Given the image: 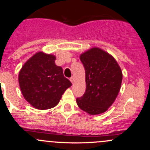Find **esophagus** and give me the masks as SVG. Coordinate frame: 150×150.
I'll use <instances>...</instances> for the list:
<instances>
[{
  "label": "esophagus",
  "instance_id": "1",
  "mask_svg": "<svg viewBox=\"0 0 150 150\" xmlns=\"http://www.w3.org/2000/svg\"><path fill=\"white\" fill-rule=\"evenodd\" d=\"M70 82H72V83H73L74 81H75V79H74V77H70Z\"/></svg>",
  "mask_w": 150,
  "mask_h": 150
}]
</instances>
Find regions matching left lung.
I'll return each instance as SVG.
<instances>
[{
  "label": "left lung",
  "instance_id": "1",
  "mask_svg": "<svg viewBox=\"0 0 150 150\" xmlns=\"http://www.w3.org/2000/svg\"><path fill=\"white\" fill-rule=\"evenodd\" d=\"M85 69L86 90L77 98V106L90 115L104 113L116 100L121 87L123 73L111 54L98 47L81 53Z\"/></svg>",
  "mask_w": 150,
  "mask_h": 150
}]
</instances>
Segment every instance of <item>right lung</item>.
Masks as SVG:
<instances>
[{
    "label": "right lung",
    "mask_w": 150,
    "mask_h": 150,
    "mask_svg": "<svg viewBox=\"0 0 150 150\" xmlns=\"http://www.w3.org/2000/svg\"><path fill=\"white\" fill-rule=\"evenodd\" d=\"M56 56L39 51L29 58L20 70L19 85L25 100L37 109L53 108L72 85L55 63Z\"/></svg>",
    "instance_id": "obj_1"
}]
</instances>
